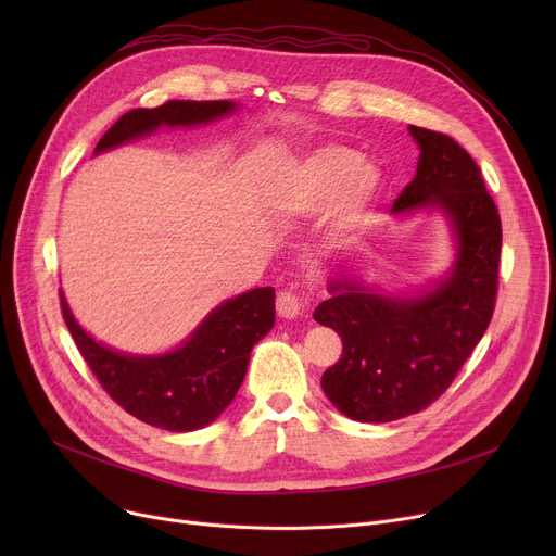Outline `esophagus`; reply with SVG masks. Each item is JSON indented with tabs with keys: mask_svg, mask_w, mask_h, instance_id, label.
<instances>
[{
	"mask_svg": "<svg viewBox=\"0 0 556 556\" xmlns=\"http://www.w3.org/2000/svg\"><path fill=\"white\" fill-rule=\"evenodd\" d=\"M277 313L279 317L283 319H295L302 315V308H300V300L295 293H290V290H281V293L277 295Z\"/></svg>",
	"mask_w": 556,
	"mask_h": 556,
	"instance_id": "obj_1",
	"label": "esophagus"
}]
</instances>
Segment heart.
<instances>
[{
    "label": "heart",
    "mask_w": 556,
    "mask_h": 556,
    "mask_svg": "<svg viewBox=\"0 0 556 556\" xmlns=\"http://www.w3.org/2000/svg\"><path fill=\"white\" fill-rule=\"evenodd\" d=\"M381 187V173L342 146H323L293 166L288 198L300 212H315L329 204L327 237L342 243L356 229Z\"/></svg>",
    "instance_id": "b5f03b06"
}]
</instances>
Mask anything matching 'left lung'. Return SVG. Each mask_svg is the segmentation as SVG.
<instances>
[{
    "instance_id": "8db88e82",
    "label": "left lung",
    "mask_w": 556,
    "mask_h": 556,
    "mask_svg": "<svg viewBox=\"0 0 556 556\" xmlns=\"http://www.w3.org/2000/svg\"><path fill=\"white\" fill-rule=\"evenodd\" d=\"M407 130L419 164L390 214H444L455 261L417 295H383L352 266L329 279L331 298L313 317L342 338V356L323 374V390L361 424L396 421L440 399L484 336L498 290L503 229L478 164L448 135Z\"/></svg>"
}]
</instances>
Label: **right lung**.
Here are the masks:
<instances>
[{
    "mask_svg": "<svg viewBox=\"0 0 556 556\" xmlns=\"http://www.w3.org/2000/svg\"><path fill=\"white\" fill-rule=\"evenodd\" d=\"M233 101H168L126 112L97 143L94 155L160 128L212 124L237 112ZM65 325L103 390L139 421L191 432L216 421L237 396L252 346L275 325V288H254L216 306L193 333L164 354H124L87 333L63 295Z\"/></svg>",
    "mask_w": 556,
    "mask_h": 556,
    "instance_id": "add662e5",
    "label": "right lung"
}]
</instances>
